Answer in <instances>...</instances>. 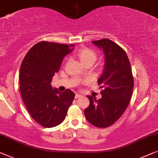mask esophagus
<instances>
[{"label": "esophagus", "instance_id": "34e87169", "mask_svg": "<svg viewBox=\"0 0 158 158\" xmlns=\"http://www.w3.org/2000/svg\"><path fill=\"white\" fill-rule=\"evenodd\" d=\"M81 95H80L79 94H76V95H75V99H78L79 98V97H81Z\"/></svg>", "mask_w": 158, "mask_h": 158}]
</instances>
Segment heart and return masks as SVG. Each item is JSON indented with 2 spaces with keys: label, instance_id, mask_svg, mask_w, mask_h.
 <instances>
[{
  "label": "heart",
  "instance_id": "1",
  "mask_svg": "<svg viewBox=\"0 0 158 158\" xmlns=\"http://www.w3.org/2000/svg\"><path fill=\"white\" fill-rule=\"evenodd\" d=\"M77 56L81 64L85 65L87 64H94L97 60V53L91 48H81L77 52Z\"/></svg>",
  "mask_w": 158,
  "mask_h": 158
}]
</instances>
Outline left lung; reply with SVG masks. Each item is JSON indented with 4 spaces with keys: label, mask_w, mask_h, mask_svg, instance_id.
I'll return each mask as SVG.
<instances>
[{
    "label": "left lung",
    "mask_w": 158,
    "mask_h": 158,
    "mask_svg": "<svg viewBox=\"0 0 158 158\" xmlns=\"http://www.w3.org/2000/svg\"><path fill=\"white\" fill-rule=\"evenodd\" d=\"M92 43L104 51L105 64L98 84L102 98L87 96L89 106L84 110L89 123L99 128L110 127L126 110L133 92L134 78L127 55L119 45L108 39Z\"/></svg>",
    "instance_id": "obj_1"
}]
</instances>
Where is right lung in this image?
<instances>
[{
  "mask_svg": "<svg viewBox=\"0 0 158 158\" xmlns=\"http://www.w3.org/2000/svg\"><path fill=\"white\" fill-rule=\"evenodd\" d=\"M74 44L41 41L24 57L19 74L20 92L28 112L44 127H54L64 121L75 94L60 92L51 85L64 57L72 52Z\"/></svg>",
  "mask_w": 158,
  "mask_h": 158,
  "instance_id": "obj_1",
  "label": "right lung"
}]
</instances>
